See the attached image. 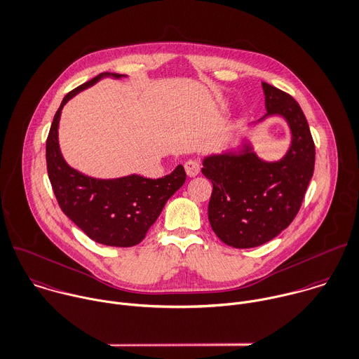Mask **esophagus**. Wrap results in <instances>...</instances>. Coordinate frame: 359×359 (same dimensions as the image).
<instances>
[{"label": "esophagus", "instance_id": "1", "mask_svg": "<svg viewBox=\"0 0 359 359\" xmlns=\"http://www.w3.org/2000/svg\"><path fill=\"white\" fill-rule=\"evenodd\" d=\"M184 169H186V173H187L190 177H194V176H197V175L200 173L201 166H200V163H198L197 161L190 159V161H187V162L184 163Z\"/></svg>", "mask_w": 359, "mask_h": 359}]
</instances>
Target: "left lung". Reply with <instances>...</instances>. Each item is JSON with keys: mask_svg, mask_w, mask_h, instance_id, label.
I'll return each mask as SVG.
<instances>
[{"mask_svg": "<svg viewBox=\"0 0 359 359\" xmlns=\"http://www.w3.org/2000/svg\"><path fill=\"white\" fill-rule=\"evenodd\" d=\"M263 90L264 117L280 114L290 124L292 142L287 155L277 162H264L245 145L239 155L205 158L201 169L212 183L211 228L225 245L236 249L267 243L288 228L315 169V142L301 106L290 93L267 82H263Z\"/></svg>", "mask_w": 359, "mask_h": 359, "instance_id": "8db88e82", "label": "left lung"}]
</instances>
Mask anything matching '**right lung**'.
<instances>
[{
  "label": "right lung",
  "mask_w": 359,
  "mask_h": 359,
  "mask_svg": "<svg viewBox=\"0 0 359 359\" xmlns=\"http://www.w3.org/2000/svg\"><path fill=\"white\" fill-rule=\"evenodd\" d=\"M103 76L126 75L102 72L64 96L46 141L47 173L60 208L79 229L97 243L130 248L145 238L166 201L186 182V172L179 165L170 175L156 180L138 175L102 180L85 176L67 165L58 147L61 109L72 96Z\"/></svg>",
  "instance_id": "right-lung-1"
}]
</instances>
